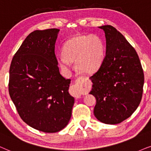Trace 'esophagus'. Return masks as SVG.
I'll use <instances>...</instances> for the list:
<instances>
[{"label":"esophagus","instance_id":"1","mask_svg":"<svg viewBox=\"0 0 151 151\" xmlns=\"http://www.w3.org/2000/svg\"><path fill=\"white\" fill-rule=\"evenodd\" d=\"M83 79H84L83 77H79V78H78L77 81H76V83L74 84V85L71 86L72 90H73V91H77L78 88H79V84L83 81ZM80 96H81V95H80L79 94H76V98H79Z\"/></svg>","mask_w":151,"mask_h":151}]
</instances>
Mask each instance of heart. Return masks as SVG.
Instances as JSON below:
<instances>
[{
	"mask_svg": "<svg viewBox=\"0 0 151 151\" xmlns=\"http://www.w3.org/2000/svg\"><path fill=\"white\" fill-rule=\"evenodd\" d=\"M105 57L102 40L96 35H79L65 43L63 55L57 56L60 67L64 70L70 68V62L75 61L77 69L85 74H92L101 66Z\"/></svg>",
	"mask_w": 151,
	"mask_h": 151,
	"instance_id": "heart-1",
	"label": "heart"
}]
</instances>
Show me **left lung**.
<instances>
[{
  "mask_svg": "<svg viewBox=\"0 0 151 151\" xmlns=\"http://www.w3.org/2000/svg\"><path fill=\"white\" fill-rule=\"evenodd\" d=\"M106 56L90 77L95 96L94 114L102 123L117 124L132 115L141 102L144 75L134 47L111 25H103Z\"/></svg>",
  "mask_w": 151,
  "mask_h": 151,
  "instance_id": "left-lung-1",
  "label": "left lung"
}]
</instances>
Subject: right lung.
Listing matches in <instances>:
<instances>
[{
	"instance_id": "obj_1",
	"label": "right lung",
	"mask_w": 151,
	"mask_h": 151,
	"mask_svg": "<svg viewBox=\"0 0 151 151\" xmlns=\"http://www.w3.org/2000/svg\"><path fill=\"white\" fill-rule=\"evenodd\" d=\"M59 29L36 30L26 37L9 68V93L19 116L40 131L56 132L68 125L74 98L70 79L60 74L55 49Z\"/></svg>"
}]
</instances>
